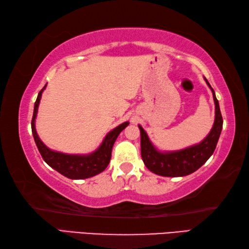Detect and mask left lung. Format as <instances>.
Returning a JSON list of instances; mask_svg holds the SVG:
<instances>
[{
	"label": "left lung",
	"mask_w": 249,
	"mask_h": 249,
	"mask_svg": "<svg viewBox=\"0 0 249 249\" xmlns=\"http://www.w3.org/2000/svg\"><path fill=\"white\" fill-rule=\"evenodd\" d=\"M205 82L212 90L213 100L215 103V120L213 127L208 136L199 144L177 151H159L149 141L147 133L138 125L141 130V150L142 158L145 166L156 175L162 177H184L192 174L203 166L215 150L223 127V119L220 105L215 96V92L210 86L208 80Z\"/></svg>",
	"instance_id": "left-lung-1"
}]
</instances>
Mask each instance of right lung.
Wrapping results in <instances>:
<instances>
[{"instance_id": "1", "label": "right lung", "mask_w": 249, "mask_h": 249, "mask_svg": "<svg viewBox=\"0 0 249 249\" xmlns=\"http://www.w3.org/2000/svg\"><path fill=\"white\" fill-rule=\"evenodd\" d=\"M46 86H47V84H46ZM46 86L40 90L38 96H37L35 105H34V114L32 119L33 136L41 157H43V159L50 167L53 168V169L58 171L59 174H61L62 176H65L69 179H87L101 174L103 170H105V168H107L109 163L112 155V148L117 136H119L122 130H123L129 123L128 122H125V123L119 125L117 127L107 133L99 148L89 155H69L49 149L48 147L40 141V138L38 137V135H37L35 128L37 111H38L41 93H43V91L46 89Z\"/></svg>"}]
</instances>
